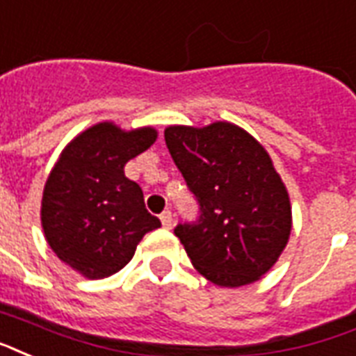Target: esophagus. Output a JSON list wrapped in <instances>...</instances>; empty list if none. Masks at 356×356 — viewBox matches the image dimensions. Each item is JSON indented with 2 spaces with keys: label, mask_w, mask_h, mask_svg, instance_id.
<instances>
[{
  "label": "esophagus",
  "mask_w": 356,
  "mask_h": 356,
  "mask_svg": "<svg viewBox=\"0 0 356 356\" xmlns=\"http://www.w3.org/2000/svg\"><path fill=\"white\" fill-rule=\"evenodd\" d=\"M160 222H162V226L166 227V229H170V227L173 226V214H172V211H164V213L160 214Z\"/></svg>",
  "instance_id": "obj_1"
}]
</instances>
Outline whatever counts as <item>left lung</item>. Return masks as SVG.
Returning a JSON list of instances; mask_svg holds the SVG:
<instances>
[{"instance_id": "1", "label": "left lung", "mask_w": 356, "mask_h": 356, "mask_svg": "<svg viewBox=\"0 0 356 356\" xmlns=\"http://www.w3.org/2000/svg\"><path fill=\"white\" fill-rule=\"evenodd\" d=\"M175 166L200 203L175 235L202 276L220 287L267 275L291 235V202L261 143L227 121L164 130Z\"/></svg>"}]
</instances>
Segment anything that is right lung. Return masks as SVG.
<instances>
[{
    "mask_svg": "<svg viewBox=\"0 0 356 356\" xmlns=\"http://www.w3.org/2000/svg\"><path fill=\"white\" fill-rule=\"evenodd\" d=\"M156 129L102 121L72 138L46 179L40 224L54 254L88 280L115 275L143 235L160 227L124 164L156 142Z\"/></svg>",
    "mask_w": 356,
    "mask_h": 356,
    "instance_id": "add662e5",
    "label": "right lung"
}]
</instances>
